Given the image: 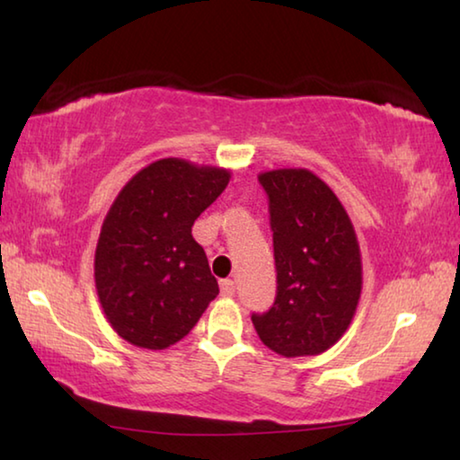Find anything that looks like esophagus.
Segmentation results:
<instances>
[{
    "instance_id": "obj_1",
    "label": "esophagus",
    "mask_w": 460,
    "mask_h": 460,
    "mask_svg": "<svg viewBox=\"0 0 460 460\" xmlns=\"http://www.w3.org/2000/svg\"><path fill=\"white\" fill-rule=\"evenodd\" d=\"M221 294L223 296L235 294V282H233V279H221Z\"/></svg>"
}]
</instances>
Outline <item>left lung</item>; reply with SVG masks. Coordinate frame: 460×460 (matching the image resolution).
Segmentation results:
<instances>
[{"label": "left lung", "mask_w": 460, "mask_h": 460, "mask_svg": "<svg viewBox=\"0 0 460 460\" xmlns=\"http://www.w3.org/2000/svg\"><path fill=\"white\" fill-rule=\"evenodd\" d=\"M274 231L276 300L252 314L261 342L282 357L321 355L351 324L363 270L353 223L329 184L306 168L261 172Z\"/></svg>", "instance_id": "8db88e82"}]
</instances>
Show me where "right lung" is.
Here are the masks:
<instances>
[{
  "label": "right lung",
  "mask_w": 460,
  "mask_h": 460,
  "mask_svg": "<svg viewBox=\"0 0 460 460\" xmlns=\"http://www.w3.org/2000/svg\"><path fill=\"white\" fill-rule=\"evenodd\" d=\"M229 178L225 168L164 158L113 200L95 249V286L109 324L131 345H174L219 294L192 225Z\"/></svg>",
  "instance_id": "1"
}]
</instances>
